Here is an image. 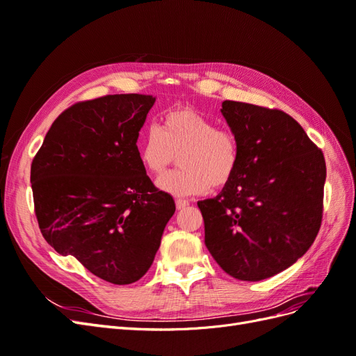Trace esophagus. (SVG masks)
I'll return each instance as SVG.
<instances>
[{
    "label": "esophagus",
    "mask_w": 356,
    "mask_h": 356,
    "mask_svg": "<svg viewBox=\"0 0 356 356\" xmlns=\"http://www.w3.org/2000/svg\"><path fill=\"white\" fill-rule=\"evenodd\" d=\"M175 204H177V209H184V208L188 207L190 202L186 200V199H177V200H175Z\"/></svg>",
    "instance_id": "1"
}]
</instances>
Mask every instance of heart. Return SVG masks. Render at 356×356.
<instances>
[{
  "instance_id": "heart-1",
  "label": "heart",
  "mask_w": 356,
  "mask_h": 356,
  "mask_svg": "<svg viewBox=\"0 0 356 356\" xmlns=\"http://www.w3.org/2000/svg\"><path fill=\"white\" fill-rule=\"evenodd\" d=\"M143 166L160 175L177 161L178 170L157 179V187L187 197L221 188L233 179L241 161L239 136L230 127L188 106L163 114L159 126L147 127L138 144Z\"/></svg>"
}]
</instances>
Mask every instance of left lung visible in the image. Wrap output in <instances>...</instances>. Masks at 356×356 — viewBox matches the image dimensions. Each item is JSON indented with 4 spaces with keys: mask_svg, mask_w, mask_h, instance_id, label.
Here are the masks:
<instances>
[{
    "mask_svg": "<svg viewBox=\"0 0 356 356\" xmlns=\"http://www.w3.org/2000/svg\"><path fill=\"white\" fill-rule=\"evenodd\" d=\"M241 161L213 199L197 202L204 245L225 273L257 282L294 264L314 243L324 209L325 159L293 117L224 101Z\"/></svg>",
    "mask_w": 356,
    "mask_h": 356,
    "instance_id": "obj_1",
    "label": "left lung"
}]
</instances>
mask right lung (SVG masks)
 I'll use <instances>...</instances> for the list:
<instances>
[{
	"label": "right lung",
	"instance_id": "1",
	"mask_svg": "<svg viewBox=\"0 0 356 356\" xmlns=\"http://www.w3.org/2000/svg\"><path fill=\"white\" fill-rule=\"evenodd\" d=\"M154 101L126 93L71 105L53 122L31 165L47 243L114 285L147 273L175 212L172 196L148 178L136 145Z\"/></svg>",
	"mask_w": 356,
	"mask_h": 356
}]
</instances>
